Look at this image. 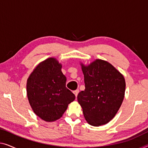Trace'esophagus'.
<instances>
[{"label": "esophagus", "instance_id": "esophagus-1", "mask_svg": "<svg viewBox=\"0 0 148 148\" xmlns=\"http://www.w3.org/2000/svg\"><path fill=\"white\" fill-rule=\"evenodd\" d=\"M78 93H79V90H78V89L74 90V95L76 96V97H77V96H78Z\"/></svg>", "mask_w": 148, "mask_h": 148}]
</instances>
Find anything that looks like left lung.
Wrapping results in <instances>:
<instances>
[{
	"instance_id": "left-lung-1",
	"label": "left lung",
	"mask_w": 148,
	"mask_h": 148,
	"mask_svg": "<svg viewBox=\"0 0 148 148\" xmlns=\"http://www.w3.org/2000/svg\"><path fill=\"white\" fill-rule=\"evenodd\" d=\"M85 90L77 98L87 122L93 126L108 123L118 112L124 98L123 75L107 61L97 59L88 66L81 64Z\"/></svg>"
}]
</instances>
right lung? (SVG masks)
<instances>
[{
  "mask_svg": "<svg viewBox=\"0 0 148 148\" xmlns=\"http://www.w3.org/2000/svg\"><path fill=\"white\" fill-rule=\"evenodd\" d=\"M62 64L54 58L39 64L28 77L26 92L30 106L36 115L46 122L61 118L75 95L66 87V78Z\"/></svg>",
  "mask_w": 148,
  "mask_h": 148,
  "instance_id": "right-lung-1",
  "label": "right lung"
}]
</instances>
